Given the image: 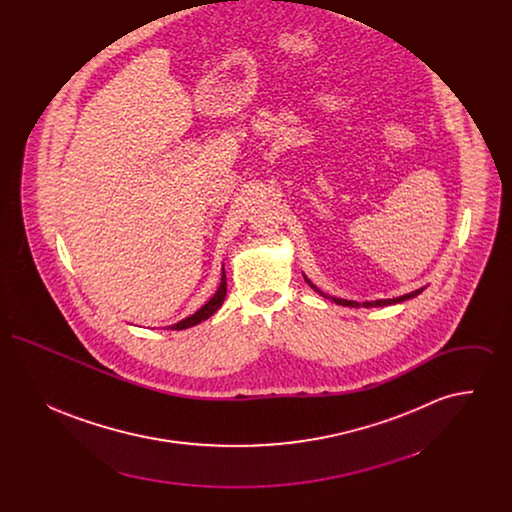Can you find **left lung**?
Wrapping results in <instances>:
<instances>
[{"label":"left lung","instance_id":"obj_1","mask_svg":"<svg viewBox=\"0 0 512 512\" xmlns=\"http://www.w3.org/2000/svg\"><path fill=\"white\" fill-rule=\"evenodd\" d=\"M307 280V278H305ZM307 284L315 290V292L320 293L322 297H326V299H332L334 303H338V305H345V307H384V305H391V303H401V301H405V299H411L414 295H418V293L422 292L424 288H420V290H416V292L405 293V295H401V297H395V299H378V301H365V303H357V301H347V299H340V297H330V295H326L324 292H320L317 286L311 282V280H307Z\"/></svg>","mask_w":512,"mask_h":512}]
</instances>
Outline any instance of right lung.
<instances>
[{"label": "right lung", "instance_id": "add662e5", "mask_svg": "<svg viewBox=\"0 0 512 512\" xmlns=\"http://www.w3.org/2000/svg\"><path fill=\"white\" fill-rule=\"evenodd\" d=\"M224 297H226V274H224V268H222V278H220V286L217 293H215L195 315L184 318V320H180L178 324H172L169 328H171V330H186V328H190V326H195V324L207 320V318L211 317V315H215V313L219 311Z\"/></svg>", "mask_w": 512, "mask_h": 512}]
</instances>
